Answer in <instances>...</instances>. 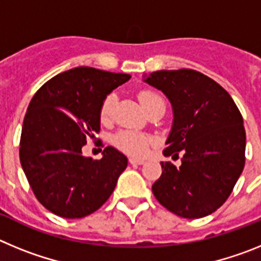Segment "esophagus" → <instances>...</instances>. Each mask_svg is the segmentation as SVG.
Segmentation results:
<instances>
[{
	"instance_id": "obj_1",
	"label": "esophagus",
	"mask_w": 261,
	"mask_h": 261,
	"mask_svg": "<svg viewBox=\"0 0 261 261\" xmlns=\"http://www.w3.org/2000/svg\"><path fill=\"white\" fill-rule=\"evenodd\" d=\"M129 163L133 166H138V165H144L145 161L142 159H136V158H129Z\"/></svg>"
}]
</instances>
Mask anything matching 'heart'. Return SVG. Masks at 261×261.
Masks as SVG:
<instances>
[{
    "mask_svg": "<svg viewBox=\"0 0 261 261\" xmlns=\"http://www.w3.org/2000/svg\"><path fill=\"white\" fill-rule=\"evenodd\" d=\"M140 102L144 106L145 110H149L156 102H162L163 99L151 90H142L138 94ZM116 94L110 93L105 96L99 107V119L103 124L110 123L114 114V108L116 105ZM112 144L117 147L120 151L128 154L130 156H144L147 153L150 145L153 144V137L146 133L137 132V130H129V129H121L116 132L112 137Z\"/></svg>",
    "mask_w": 261,
    "mask_h": 261,
    "instance_id": "1",
    "label": "heart"
}]
</instances>
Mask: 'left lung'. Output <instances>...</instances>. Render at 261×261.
<instances>
[{"label":"left lung","instance_id":"obj_1","mask_svg":"<svg viewBox=\"0 0 261 261\" xmlns=\"http://www.w3.org/2000/svg\"><path fill=\"white\" fill-rule=\"evenodd\" d=\"M162 90L174 110L163 154L181 159L179 168L162 162L153 184L155 199L183 218H201L222 206L246 161L243 117L230 94L192 69L153 71L145 80Z\"/></svg>","mask_w":261,"mask_h":261}]
</instances>
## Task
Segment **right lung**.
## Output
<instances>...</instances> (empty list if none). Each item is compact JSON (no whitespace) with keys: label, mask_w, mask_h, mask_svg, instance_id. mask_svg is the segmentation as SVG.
I'll return each mask as SVG.
<instances>
[{"label":"right lung","mask_w":261,"mask_h":261,"mask_svg":"<svg viewBox=\"0 0 261 261\" xmlns=\"http://www.w3.org/2000/svg\"><path fill=\"white\" fill-rule=\"evenodd\" d=\"M129 78L80 66L50 78L31 99L20 135V165L35 197L52 213L82 218L114 192L126 156L107 146L102 159H91L82 155V146L100 130L105 96Z\"/></svg>","instance_id":"right-lung-1"}]
</instances>
